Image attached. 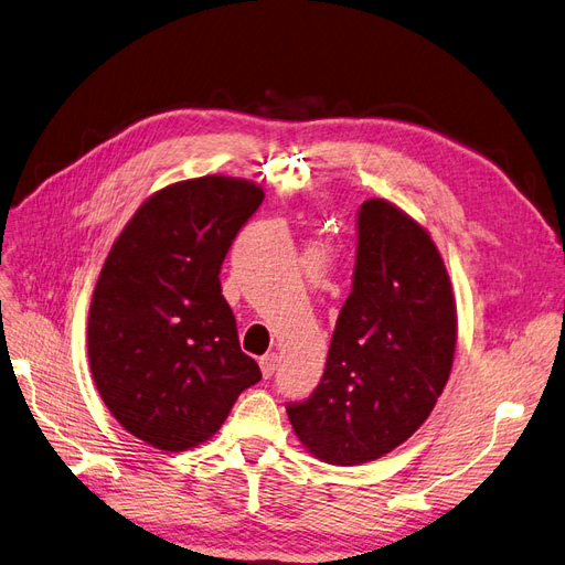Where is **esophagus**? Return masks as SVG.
Segmentation results:
<instances>
[{
	"label": "esophagus",
	"instance_id": "1",
	"mask_svg": "<svg viewBox=\"0 0 565 565\" xmlns=\"http://www.w3.org/2000/svg\"><path fill=\"white\" fill-rule=\"evenodd\" d=\"M275 369H277V354H275V352L265 354V356L260 359V371H263V375H265V377H271V375H275Z\"/></svg>",
	"mask_w": 565,
	"mask_h": 565
}]
</instances>
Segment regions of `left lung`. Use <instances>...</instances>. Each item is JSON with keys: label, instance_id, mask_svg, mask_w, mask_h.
Masks as SVG:
<instances>
[{"label": "left lung", "instance_id": "obj_1", "mask_svg": "<svg viewBox=\"0 0 565 565\" xmlns=\"http://www.w3.org/2000/svg\"><path fill=\"white\" fill-rule=\"evenodd\" d=\"M455 342L458 309L429 232L387 199L363 202L354 288L323 377L307 402L286 408L298 441L340 467L392 452L436 406Z\"/></svg>", "mask_w": 565, "mask_h": 565}]
</instances>
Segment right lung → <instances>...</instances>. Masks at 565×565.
Returning <instances> with one entry per match:
<instances>
[{"label":"right lung","mask_w":565,"mask_h":565,"mask_svg":"<svg viewBox=\"0 0 565 565\" xmlns=\"http://www.w3.org/2000/svg\"><path fill=\"white\" fill-rule=\"evenodd\" d=\"M263 199L244 178L180 180L145 199L103 263L88 309L90 375L117 423L159 450L209 441L260 380L217 275Z\"/></svg>","instance_id":"obj_1"}]
</instances>
